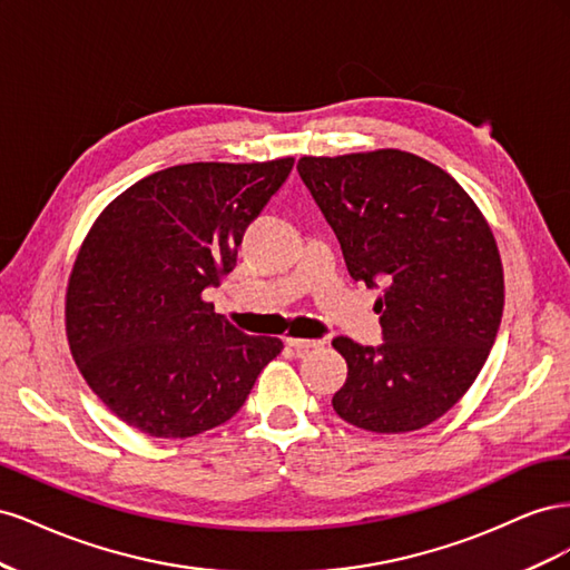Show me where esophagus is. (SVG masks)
I'll return each instance as SVG.
<instances>
[{"label":"esophagus","mask_w":570,"mask_h":570,"mask_svg":"<svg viewBox=\"0 0 570 570\" xmlns=\"http://www.w3.org/2000/svg\"><path fill=\"white\" fill-rule=\"evenodd\" d=\"M285 344L302 354V352H308V350H316L321 342L318 340H304V337H285Z\"/></svg>","instance_id":"1"}]
</instances>
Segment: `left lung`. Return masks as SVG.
I'll return each instance as SVG.
<instances>
[{
  "label": "left lung",
  "mask_w": 570,
  "mask_h": 570,
  "mask_svg": "<svg viewBox=\"0 0 570 570\" xmlns=\"http://www.w3.org/2000/svg\"><path fill=\"white\" fill-rule=\"evenodd\" d=\"M297 170L352 278L385 285L381 347L333 340L350 368L333 409L371 433L421 430L469 392L502 323L490 223L446 170L411 151L302 157Z\"/></svg>",
  "instance_id": "left-lung-1"
}]
</instances>
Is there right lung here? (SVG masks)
Masks as SVG:
<instances>
[{"mask_svg": "<svg viewBox=\"0 0 570 570\" xmlns=\"http://www.w3.org/2000/svg\"><path fill=\"white\" fill-rule=\"evenodd\" d=\"M295 159L199 161L120 193L82 239L66 287V337L85 383L149 438L230 421L278 337L245 335L204 289L235 268L249 223Z\"/></svg>", "mask_w": 570, "mask_h": 570, "instance_id": "right-lung-1", "label": "right lung"}]
</instances>
